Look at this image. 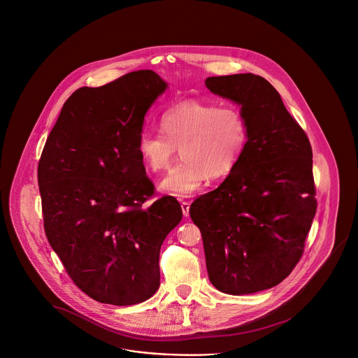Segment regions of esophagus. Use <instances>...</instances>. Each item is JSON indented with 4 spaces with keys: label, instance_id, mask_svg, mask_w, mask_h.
<instances>
[{
    "label": "esophagus",
    "instance_id": "34e87169",
    "mask_svg": "<svg viewBox=\"0 0 358 358\" xmlns=\"http://www.w3.org/2000/svg\"><path fill=\"white\" fill-rule=\"evenodd\" d=\"M182 211H183L185 217H188V214H189V202H183L182 203Z\"/></svg>",
    "mask_w": 358,
    "mask_h": 358
}]
</instances>
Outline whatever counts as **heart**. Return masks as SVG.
Wrapping results in <instances>:
<instances>
[{
	"instance_id": "heart-1",
	"label": "heart",
	"mask_w": 358,
	"mask_h": 358,
	"mask_svg": "<svg viewBox=\"0 0 358 358\" xmlns=\"http://www.w3.org/2000/svg\"><path fill=\"white\" fill-rule=\"evenodd\" d=\"M163 133H141L137 151L152 172L170 167L179 148L178 163L162 188L178 196H187L203 180L224 178L238 163L246 143L248 124L236 108H220L199 101H183L169 108L160 117Z\"/></svg>"
}]
</instances>
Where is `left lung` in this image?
<instances>
[{"label":"left lung","mask_w":358,"mask_h":358,"mask_svg":"<svg viewBox=\"0 0 358 358\" xmlns=\"http://www.w3.org/2000/svg\"><path fill=\"white\" fill-rule=\"evenodd\" d=\"M214 94L241 105L248 143L225 180L196 198L211 284L230 295L282 282L296 266L317 213L313 150L276 89L255 74L208 76Z\"/></svg>","instance_id":"obj_1"}]
</instances>
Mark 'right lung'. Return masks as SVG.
I'll use <instances>...</instances> for the list:
<instances>
[{
  "label": "right lung",
  "instance_id": "right-lung-1",
  "mask_svg": "<svg viewBox=\"0 0 358 358\" xmlns=\"http://www.w3.org/2000/svg\"><path fill=\"white\" fill-rule=\"evenodd\" d=\"M167 83L133 71L66 101L38 166L44 231L76 287L99 303L132 306L160 285L159 255L182 220L155 195L137 151L144 115Z\"/></svg>",
  "mask_w": 358,
  "mask_h": 358
}]
</instances>
